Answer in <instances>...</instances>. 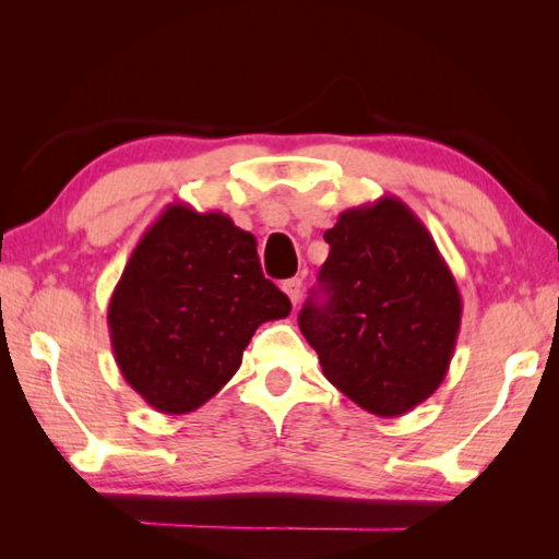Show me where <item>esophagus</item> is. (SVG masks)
<instances>
[{
	"label": "esophagus",
	"instance_id": "obj_1",
	"mask_svg": "<svg viewBox=\"0 0 559 559\" xmlns=\"http://www.w3.org/2000/svg\"><path fill=\"white\" fill-rule=\"evenodd\" d=\"M300 286H302V282L298 277H292V280H286L282 284V292L289 296V300L294 302V306H298V300H300Z\"/></svg>",
	"mask_w": 559,
	"mask_h": 559
}]
</instances>
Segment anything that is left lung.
<instances>
[{"mask_svg": "<svg viewBox=\"0 0 559 559\" xmlns=\"http://www.w3.org/2000/svg\"><path fill=\"white\" fill-rule=\"evenodd\" d=\"M324 240L329 259L298 326L333 386L368 413L401 417L450 368L462 324L452 270L394 195L345 210Z\"/></svg>", "mask_w": 559, "mask_h": 559, "instance_id": "left-lung-1", "label": "left lung"}]
</instances>
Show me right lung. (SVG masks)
<instances>
[{
    "label": "right lung",
    "mask_w": 559,
    "mask_h": 559,
    "mask_svg": "<svg viewBox=\"0 0 559 559\" xmlns=\"http://www.w3.org/2000/svg\"><path fill=\"white\" fill-rule=\"evenodd\" d=\"M292 302L261 273L257 238L222 212L173 202L132 249L109 300L114 359L163 415L193 413Z\"/></svg>",
    "instance_id": "obj_1"
}]
</instances>
